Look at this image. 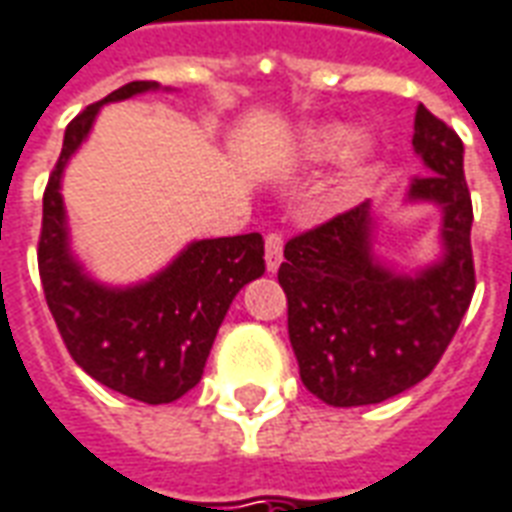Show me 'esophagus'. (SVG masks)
I'll return each mask as SVG.
<instances>
[{
	"mask_svg": "<svg viewBox=\"0 0 512 512\" xmlns=\"http://www.w3.org/2000/svg\"><path fill=\"white\" fill-rule=\"evenodd\" d=\"M264 259H267V270L275 272L283 261V234L281 231H270L264 237Z\"/></svg>",
	"mask_w": 512,
	"mask_h": 512,
	"instance_id": "1",
	"label": "esophagus"
}]
</instances>
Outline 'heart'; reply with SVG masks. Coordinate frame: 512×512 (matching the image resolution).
<instances>
[{
  "mask_svg": "<svg viewBox=\"0 0 512 512\" xmlns=\"http://www.w3.org/2000/svg\"><path fill=\"white\" fill-rule=\"evenodd\" d=\"M346 130L341 128H311L300 141V155L305 160H313V163H322V160H333L335 155H341L343 149H346ZM349 158L352 163L363 158L357 149L349 152Z\"/></svg>",
  "mask_w": 512,
  "mask_h": 512,
  "instance_id": "heart-1",
  "label": "heart"
}]
</instances>
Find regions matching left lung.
<instances>
[{
    "label": "left lung",
    "mask_w": 512,
    "mask_h": 512,
    "mask_svg": "<svg viewBox=\"0 0 512 512\" xmlns=\"http://www.w3.org/2000/svg\"><path fill=\"white\" fill-rule=\"evenodd\" d=\"M414 152L425 174L409 199L445 212V259L398 275L371 253L368 201L286 242L278 283L289 305V341L302 384L330 406L382 404L431 374L475 294L472 196L464 144L420 103Z\"/></svg>",
    "instance_id": "left-lung-1"
}]
</instances>
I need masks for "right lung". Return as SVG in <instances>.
<instances>
[{"mask_svg":"<svg viewBox=\"0 0 512 512\" xmlns=\"http://www.w3.org/2000/svg\"><path fill=\"white\" fill-rule=\"evenodd\" d=\"M158 89L130 81L78 114L43 193L37 267L48 311L67 352L95 382L144 404H171L196 387L223 316L242 286L264 272L261 234L218 237L188 245L152 281L108 289L89 281L67 251L59 179L67 158L87 138L103 103Z\"/></svg>","mask_w":512,"mask_h":512,"instance_id":"right-lung-1","label":"right lung"}]
</instances>
